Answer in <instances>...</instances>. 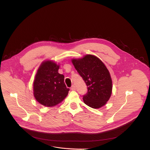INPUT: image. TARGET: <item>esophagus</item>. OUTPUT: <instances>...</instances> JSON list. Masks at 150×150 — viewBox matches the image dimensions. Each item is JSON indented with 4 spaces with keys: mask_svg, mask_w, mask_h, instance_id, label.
Here are the masks:
<instances>
[{
    "mask_svg": "<svg viewBox=\"0 0 150 150\" xmlns=\"http://www.w3.org/2000/svg\"><path fill=\"white\" fill-rule=\"evenodd\" d=\"M71 90H73V91H74V90H76L75 85H72V87H71Z\"/></svg>",
    "mask_w": 150,
    "mask_h": 150,
    "instance_id": "1",
    "label": "esophagus"
}]
</instances>
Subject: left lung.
Wrapping results in <instances>:
<instances>
[{
    "label": "left lung",
    "mask_w": 150,
    "mask_h": 150,
    "mask_svg": "<svg viewBox=\"0 0 150 150\" xmlns=\"http://www.w3.org/2000/svg\"><path fill=\"white\" fill-rule=\"evenodd\" d=\"M72 62L87 85V93L83 96L84 103L94 109L105 105L112 94V81L104 64L91 54L72 59Z\"/></svg>",
    "instance_id": "obj_1"
}]
</instances>
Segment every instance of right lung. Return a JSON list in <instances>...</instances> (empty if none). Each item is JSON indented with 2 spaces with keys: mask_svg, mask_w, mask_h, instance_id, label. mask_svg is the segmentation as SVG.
Returning a JSON list of instances; mask_svg holds the SVG:
<instances>
[{
  "mask_svg": "<svg viewBox=\"0 0 150 150\" xmlns=\"http://www.w3.org/2000/svg\"><path fill=\"white\" fill-rule=\"evenodd\" d=\"M59 66L52 61L42 62L34 81V96L41 104L52 107L63 101L69 88L64 82V75L58 73Z\"/></svg>",
  "mask_w": 150,
  "mask_h": 150,
  "instance_id": "add662e5",
  "label": "right lung"
}]
</instances>
